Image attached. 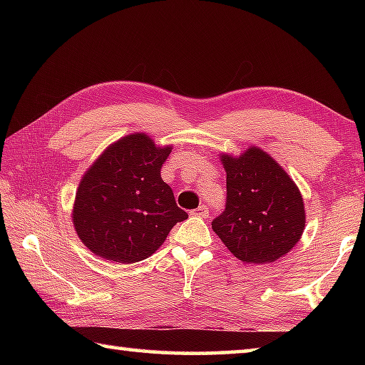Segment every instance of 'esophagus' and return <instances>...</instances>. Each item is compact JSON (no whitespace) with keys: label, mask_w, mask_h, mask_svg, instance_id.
Instances as JSON below:
<instances>
[{"label":"esophagus","mask_w":365,"mask_h":365,"mask_svg":"<svg viewBox=\"0 0 365 365\" xmlns=\"http://www.w3.org/2000/svg\"><path fill=\"white\" fill-rule=\"evenodd\" d=\"M191 214L196 215V217H202V219H206L207 215H209V207H207V206H205V205H201L200 207H196L195 211H191Z\"/></svg>","instance_id":"obj_1"}]
</instances>
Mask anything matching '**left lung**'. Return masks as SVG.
<instances>
[{
	"label": "left lung",
	"mask_w": 365,
	"mask_h": 365,
	"mask_svg": "<svg viewBox=\"0 0 365 365\" xmlns=\"http://www.w3.org/2000/svg\"><path fill=\"white\" fill-rule=\"evenodd\" d=\"M227 172L224 212L212 230L240 261L274 262L299 242L306 225L302 196L267 153L250 148L240 158L222 156Z\"/></svg>",
	"instance_id": "8db88e82"
}]
</instances>
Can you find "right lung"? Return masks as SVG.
Wrapping results in <instances>:
<instances>
[{
    "instance_id": "1",
    "label": "right lung",
    "mask_w": 365,
    "mask_h": 365,
    "mask_svg": "<svg viewBox=\"0 0 365 365\" xmlns=\"http://www.w3.org/2000/svg\"><path fill=\"white\" fill-rule=\"evenodd\" d=\"M172 148H158L145 133L127 135L86 170L73 205L82 243L108 261L132 264L151 256L188 214L160 178Z\"/></svg>"
}]
</instances>
